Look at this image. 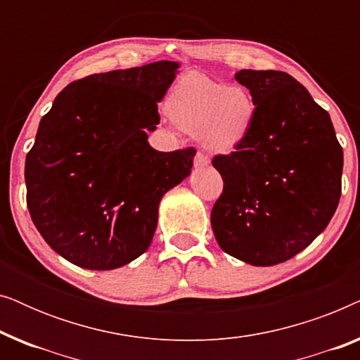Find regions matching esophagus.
I'll return each mask as SVG.
<instances>
[{
  "label": "esophagus",
  "mask_w": 360,
  "mask_h": 360,
  "mask_svg": "<svg viewBox=\"0 0 360 360\" xmlns=\"http://www.w3.org/2000/svg\"><path fill=\"white\" fill-rule=\"evenodd\" d=\"M208 165H210L208 157H206L205 154H201V152H198V154L195 155V167L201 169V167H208Z\"/></svg>",
  "instance_id": "obj_1"
}]
</instances>
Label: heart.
Here are the masks:
<instances>
[{
	"mask_svg": "<svg viewBox=\"0 0 360 360\" xmlns=\"http://www.w3.org/2000/svg\"><path fill=\"white\" fill-rule=\"evenodd\" d=\"M170 121L211 152L238 149L252 129L255 101L243 85H226L198 72L180 77L165 100Z\"/></svg>",
	"mask_w": 360,
	"mask_h": 360,
	"instance_id": "obj_1",
	"label": "heart"
}]
</instances>
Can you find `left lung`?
<instances>
[{"instance_id": "left-lung-1", "label": "left lung", "mask_w": 360, "mask_h": 360, "mask_svg": "<svg viewBox=\"0 0 360 360\" xmlns=\"http://www.w3.org/2000/svg\"><path fill=\"white\" fill-rule=\"evenodd\" d=\"M255 120L236 152L216 155L223 193L211 228L226 254L269 267L302 252L326 229L341 198L342 147L331 117L292 75L240 70Z\"/></svg>"}]
</instances>
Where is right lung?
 <instances>
[{"label": "right lung", "mask_w": 360, "mask_h": 360, "mask_svg": "<svg viewBox=\"0 0 360 360\" xmlns=\"http://www.w3.org/2000/svg\"><path fill=\"white\" fill-rule=\"evenodd\" d=\"M179 67L160 60L85 77L63 88L39 122L24 169L27 208L68 262L112 270L149 249L162 196L190 175L196 154L147 142Z\"/></svg>", "instance_id": "obj_1"}]
</instances>
